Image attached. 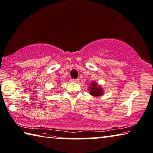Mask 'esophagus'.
Returning <instances> with one entry per match:
<instances>
[{"mask_svg":"<svg viewBox=\"0 0 153 153\" xmlns=\"http://www.w3.org/2000/svg\"><path fill=\"white\" fill-rule=\"evenodd\" d=\"M71 81H72V82H74V83H79V79H72Z\"/></svg>","mask_w":153,"mask_h":153,"instance_id":"34e87169","label":"esophagus"}]
</instances>
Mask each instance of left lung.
I'll return each mask as SVG.
<instances>
[{"instance_id":"8db88e82","label":"left lung","mask_w":153,"mask_h":153,"mask_svg":"<svg viewBox=\"0 0 153 153\" xmlns=\"http://www.w3.org/2000/svg\"><path fill=\"white\" fill-rule=\"evenodd\" d=\"M88 90H89V94L92 97H97L102 96L104 94L103 88L95 81L90 82V85L88 88Z\"/></svg>"}]
</instances>
